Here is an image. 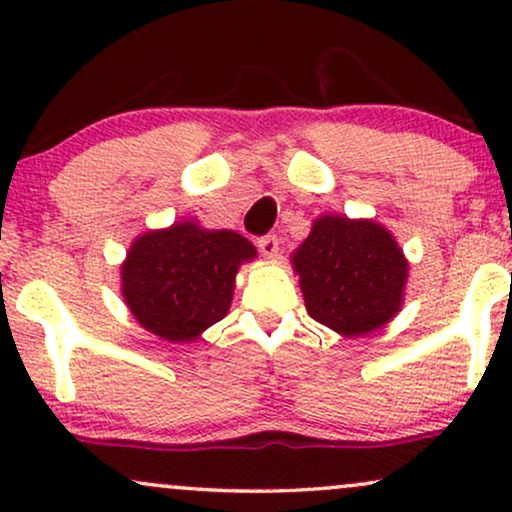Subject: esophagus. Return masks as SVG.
<instances>
[{"instance_id":"obj_1","label":"esophagus","mask_w":512,"mask_h":512,"mask_svg":"<svg viewBox=\"0 0 512 512\" xmlns=\"http://www.w3.org/2000/svg\"><path fill=\"white\" fill-rule=\"evenodd\" d=\"M257 248L267 260H274L276 255H279V238L276 236H262L257 238Z\"/></svg>"}]
</instances>
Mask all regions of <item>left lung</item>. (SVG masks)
<instances>
[{"label": "left lung", "mask_w": 512, "mask_h": 512, "mask_svg": "<svg viewBox=\"0 0 512 512\" xmlns=\"http://www.w3.org/2000/svg\"><path fill=\"white\" fill-rule=\"evenodd\" d=\"M305 308L339 334H368L399 313L407 260L375 221L322 216L293 255Z\"/></svg>", "instance_id": "8db88e82"}]
</instances>
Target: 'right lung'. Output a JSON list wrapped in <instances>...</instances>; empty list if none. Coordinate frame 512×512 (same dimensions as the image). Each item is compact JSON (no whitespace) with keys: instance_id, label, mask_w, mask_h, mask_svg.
Wrapping results in <instances>:
<instances>
[{"instance_id":"right-lung-1","label":"right lung","mask_w":512,"mask_h":512,"mask_svg":"<svg viewBox=\"0 0 512 512\" xmlns=\"http://www.w3.org/2000/svg\"><path fill=\"white\" fill-rule=\"evenodd\" d=\"M250 257L255 248L236 231L175 223L134 240L122 264V296L156 337L192 342L228 313L236 272Z\"/></svg>"}]
</instances>
